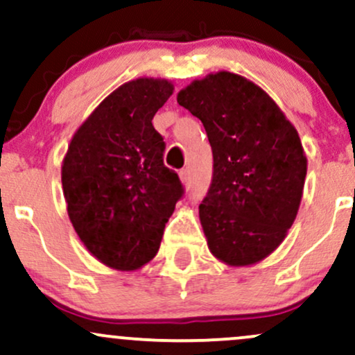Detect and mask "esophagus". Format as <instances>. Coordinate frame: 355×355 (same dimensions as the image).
Wrapping results in <instances>:
<instances>
[{"instance_id":"obj_1","label":"esophagus","mask_w":355,"mask_h":355,"mask_svg":"<svg viewBox=\"0 0 355 355\" xmlns=\"http://www.w3.org/2000/svg\"><path fill=\"white\" fill-rule=\"evenodd\" d=\"M180 178H182V182L185 183V185H190V183H191V172H190V168H182L180 170Z\"/></svg>"}]
</instances>
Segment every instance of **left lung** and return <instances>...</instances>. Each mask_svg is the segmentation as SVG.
Instances as JSON below:
<instances>
[{"instance_id": "obj_1", "label": "left lung", "mask_w": 355, "mask_h": 355, "mask_svg": "<svg viewBox=\"0 0 355 355\" xmlns=\"http://www.w3.org/2000/svg\"><path fill=\"white\" fill-rule=\"evenodd\" d=\"M177 101L202 120L214 153L198 207L210 252L229 266L260 262L299 210L307 175L299 133L262 88L229 71L193 81Z\"/></svg>"}]
</instances>
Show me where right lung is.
Segmentation results:
<instances>
[{
    "mask_svg": "<svg viewBox=\"0 0 355 355\" xmlns=\"http://www.w3.org/2000/svg\"><path fill=\"white\" fill-rule=\"evenodd\" d=\"M173 93L166 80L138 78L108 95L80 126L61 168L68 215L105 266L135 270L157 255L183 185L164 164L153 116Z\"/></svg>",
    "mask_w": 355,
    "mask_h": 355,
    "instance_id": "add662e5",
    "label": "right lung"
}]
</instances>
